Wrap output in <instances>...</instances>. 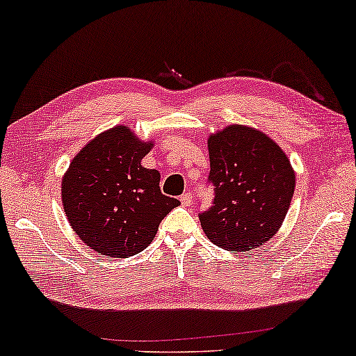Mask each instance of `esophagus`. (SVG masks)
I'll return each instance as SVG.
<instances>
[{"label":"esophagus","instance_id":"1","mask_svg":"<svg viewBox=\"0 0 356 356\" xmlns=\"http://www.w3.org/2000/svg\"><path fill=\"white\" fill-rule=\"evenodd\" d=\"M179 201H181L183 206H186V208H190V206L193 204V196H191V193H185V195H181V198H179Z\"/></svg>","mask_w":356,"mask_h":356}]
</instances>
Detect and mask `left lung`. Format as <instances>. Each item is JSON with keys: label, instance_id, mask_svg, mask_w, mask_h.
<instances>
[{"label": "left lung", "instance_id": "8db88e82", "mask_svg": "<svg viewBox=\"0 0 356 356\" xmlns=\"http://www.w3.org/2000/svg\"><path fill=\"white\" fill-rule=\"evenodd\" d=\"M208 150L214 200L200 213L204 234L226 251L259 248L279 231L291 208V161L274 140L244 125L209 135Z\"/></svg>", "mask_w": 356, "mask_h": 356}]
</instances>
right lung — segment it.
<instances>
[{
    "label": "right lung",
    "instance_id": "1",
    "mask_svg": "<svg viewBox=\"0 0 356 356\" xmlns=\"http://www.w3.org/2000/svg\"><path fill=\"white\" fill-rule=\"evenodd\" d=\"M152 142L129 125L90 140L63 178V204L72 229L90 249L108 257L142 252L155 239L177 198L160 190V173L142 166Z\"/></svg>",
    "mask_w": 356,
    "mask_h": 356
}]
</instances>
